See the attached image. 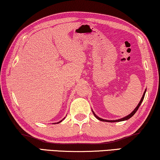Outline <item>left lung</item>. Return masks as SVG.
<instances>
[{
  "label": "left lung",
  "instance_id": "left-lung-1",
  "mask_svg": "<svg viewBox=\"0 0 160 160\" xmlns=\"http://www.w3.org/2000/svg\"><path fill=\"white\" fill-rule=\"evenodd\" d=\"M146 91H147V89H145V92H144V93H143V96H142V99H141V100H140V102H139V103L138 104V105L136 106V108L134 109L133 110V112H132L131 113H130V114H129L128 115H127V116H126V117H124V118H120V119H118V120H105V119H102V118H100L99 117H98L97 116V115L95 114V113H94L93 111H92V112H93V114H94V116H95L97 119L98 120H101V121H105V122H120V121H123V120H128L129 118H131L133 116V115L135 114L136 113V111L138 110V108L140 107V105H141V104H142V102H143V98H144V95H145V93H146Z\"/></svg>",
  "mask_w": 160,
  "mask_h": 160
}]
</instances>
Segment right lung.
<instances>
[{
	"mask_svg": "<svg viewBox=\"0 0 160 160\" xmlns=\"http://www.w3.org/2000/svg\"><path fill=\"white\" fill-rule=\"evenodd\" d=\"M62 120H61V121H59V122H57V123H59V122H61L62 121Z\"/></svg>",
	"mask_w": 160,
	"mask_h": 160,
	"instance_id": "right-lung-1",
	"label": "right lung"
}]
</instances>
